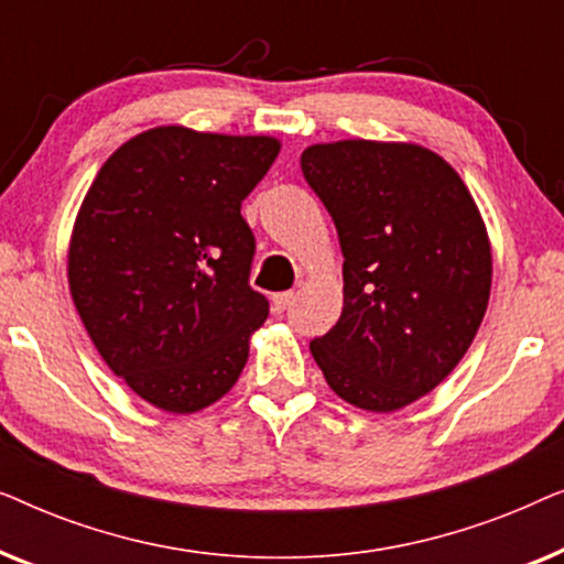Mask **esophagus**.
Masks as SVG:
<instances>
[{
    "instance_id": "1",
    "label": "esophagus",
    "mask_w": 564,
    "mask_h": 564,
    "mask_svg": "<svg viewBox=\"0 0 564 564\" xmlns=\"http://www.w3.org/2000/svg\"><path fill=\"white\" fill-rule=\"evenodd\" d=\"M292 300H295V295H292V292H276V295H272V307H274V313L288 311Z\"/></svg>"
}]
</instances>
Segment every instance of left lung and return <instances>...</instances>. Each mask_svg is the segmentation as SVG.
<instances>
[{"mask_svg":"<svg viewBox=\"0 0 564 564\" xmlns=\"http://www.w3.org/2000/svg\"><path fill=\"white\" fill-rule=\"evenodd\" d=\"M334 218L344 311L311 341L330 390L390 413L459 365L490 297V241L473 195L434 151L338 141L300 156Z\"/></svg>","mask_w":564,"mask_h":564,"instance_id":"8db88e82","label":"left lung"}]
</instances>
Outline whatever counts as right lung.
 <instances>
[{"mask_svg": "<svg viewBox=\"0 0 564 564\" xmlns=\"http://www.w3.org/2000/svg\"><path fill=\"white\" fill-rule=\"evenodd\" d=\"M276 153L267 135L153 128L122 143L84 197L68 246L74 305L107 367L161 411L226 395L267 321L241 203Z\"/></svg>", "mask_w": 564, "mask_h": 564, "instance_id": "obj_1", "label": "right lung"}]
</instances>
